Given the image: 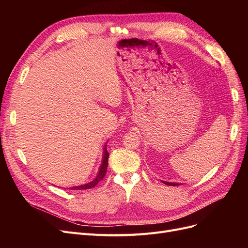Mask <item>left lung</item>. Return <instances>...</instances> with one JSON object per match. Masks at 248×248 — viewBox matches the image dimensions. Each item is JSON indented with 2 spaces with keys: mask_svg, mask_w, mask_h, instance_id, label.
<instances>
[{
  "mask_svg": "<svg viewBox=\"0 0 248 248\" xmlns=\"http://www.w3.org/2000/svg\"><path fill=\"white\" fill-rule=\"evenodd\" d=\"M164 184H167V185H170V186H177V185H179L178 183H170V182H163Z\"/></svg>",
  "mask_w": 248,
  "mask_h": 248,
  "instance_id": "left-lung-1",
  "label": "left lung"
}]
</instances>
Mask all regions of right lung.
<instances>
[{
  "label": "right lung",
  "mask_w": 248,
  "mask_h": 248,
  "mask_svg": "<svg viewBox=\"0 0 248 248\" xmlns=\"http://www.w3.org/2000/svg\"><path fill=\"white\" fill-rule=\"evenodd\" d=\"M108 156H109V153L108 152L107 147H106V148H104V154H103V159H102L101 167H100V170H99V172H98V175H97V177L93 180L92 182H90V183L85 184V185H80V186H74V187H71L70 189H72V190L89 189V188H93V187H95L97 184H98L101 181V180L104 178V176H106V174H107Z\"/></svg>",
  "instance_id": "obj_1"
}]
</instances>
